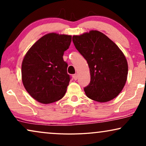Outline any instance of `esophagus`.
I'll list each match as a JSON object with an SVG mask.
<instances>
[{"instance_id": "esophagus-1", "label": "esophagus", "mask_w": 146, "mask_h": 146, "mask_svg": "<svg viewBox=\"0 0 146 146\" xmlns=\"http://www.w3.org/2000/svg\"><path fill=\"white\" fill-rule=\"evenodd\" d=\"M78 75L77 74H75L73 75V78L74 80H76L78 79Z\"/></svg>"}]
</instances>
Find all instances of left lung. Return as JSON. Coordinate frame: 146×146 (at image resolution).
Wrapping results in <instances>:
<instances>
[{
    "label": "left lung",
    "instance_id": "1",
    "mask_svg": "<svg viewBox=\"0 0 146 146\" xmlns=\"http://www.w3.org/2000/svg\"><path fill=\"white\" fill-rule=\"evenodd\" d=\"M72 41L90 68V82L84 89L86 95L98 102L115 98L127 80L128 66L123 53L107 36L98 31L73 36Z\"/></svg>",
    "mask_w": 146,
    "mask_h": 146
}]
</instances>
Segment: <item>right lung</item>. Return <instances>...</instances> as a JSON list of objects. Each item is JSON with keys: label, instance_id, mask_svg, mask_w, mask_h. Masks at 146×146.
<instances>
[{"label": "right lung", "instance_id": "1", "mask_svg": "<svg viewBox=\"0 0 146 146\" xmlns=\"http://www.w3.org/2000/svg\"><path fill=\"white\" fill-rule=\"evenodd\" d=\"M72 36L47 34L36 42L22 63V81L28 93L42 104L62 98L69 84L68 64L63 60Z\"/></svg>", "mask_w": 146, "mask_h": 146}]
</instances>
